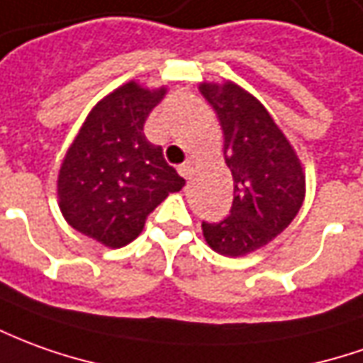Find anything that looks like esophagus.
<instances>
[{
  "label": "esophagus",
  "instance_id": "obj_1",
  "mask_svg": "<svg viewBox=\"0 0 363 363\" xmlns=\"http://www.w3.org/2000/svg\"><path fill=\"white\" fill-rule=\"evenodd\" d=\"M177 172H179V176L182 177L189 179V177H191V172H194V167H191V164H189V162H186V164H182V166L177 167Z\"/></svg>",
  "mask_w": 363,
  "mask_h": 363
}]
</instances>
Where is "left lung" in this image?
Here are the masks:
<instances>
[{
	"label": "left lung",
	"instance_id": "left-lung-1",
	"mask_svg": "<svg viewBox=\"0 0 363 363\" xmlns=\"http://www.w3.org/2000/svg\"><path fill=\"white\" fill-rule=\"evenodd\" d=\"M225 136L233 203L221 221H203L207 245L225 257L261 249L282 233L304 201V174L294 150L261 102L233 82L199 86Z\"/></svg>",
	"mask_w": 363,
	"mask_h": 363
}]
</instances>
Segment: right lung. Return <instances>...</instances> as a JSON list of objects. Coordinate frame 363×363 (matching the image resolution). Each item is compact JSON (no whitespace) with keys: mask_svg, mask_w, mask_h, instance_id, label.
<instances>
[{"mask_svg":"<svg viewBox=\"0 0 363 363\" xmlns=\"http://www.w3.org/2000/svg\"><path fill=\"white\" fill-rule=\"evenodd\" d=\"M126 82L102 99L65 156L59 206L72 229L118 249L134 241L146 217L186 179L167 166L144 122L164 96Z\"/></svg>","mask_w":363,"mask_h":363,"instance_id":"add662e5","label":"right lung"}]
</instances>
